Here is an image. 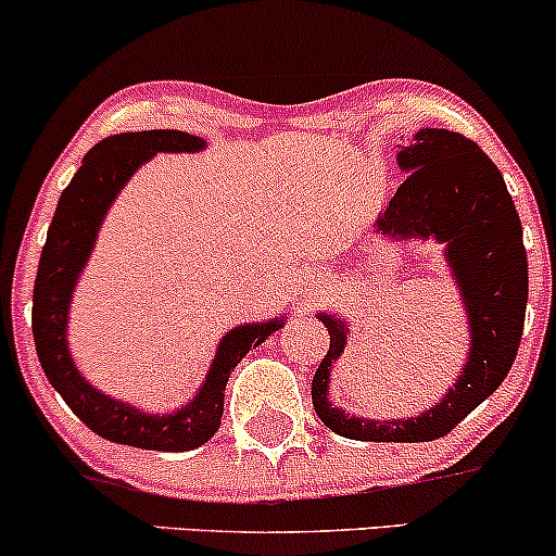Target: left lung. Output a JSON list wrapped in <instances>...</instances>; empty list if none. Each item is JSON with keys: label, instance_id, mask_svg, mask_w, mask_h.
Segmentation results:
<instances>
[{"label": "left lung", "instance_id": "8db88e82", "mask_svg": "<svg viewBox=\"0 0 556 556\" xmlns=\"http://www.w3.org/2000/svg\"><path fill=\"white\" fill-rule=\"evenodd\" d=\"M405 182L376 219L374 232L389 242L433 240L460 290L468 324V355L452 387L429 410L410 418H363L331 402V368L348 348L350 324L316 314L329 329V353L318 363L311 397L331 431L358 442H431L476 410L513 368L528 303V258L513 195L494 162L460 132L420 127L400 146Z\"/></svg>", "mask_w": 556, "mask_h": 556}]
</instances>
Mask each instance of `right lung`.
Returning a JSON list of instances; mask_svg holds the SVG:
<instances>
[{
    "instance_id": "obj_1",
    "label": "right lung",
    "mask_w": 556,
    "mask_h": 556,
    "mask_svg": "<svg viewBox=\"0 0 556 556\" xmlns=\"http://www.w3.org/2000/svg\"><path fill=\"white\" fill-rule=\"evenodd\" d=\"M206 146L203 138L182 130L119 132V136L101 140L83 156L80 169L75 172L73 182L62 190L52 225H49L34 285V342L38 363L49 384L70 405V410L93 433L114 444L185 452L208 442L219 431L229 374L245 358L248 350L269 340L287 321V316H274L266 321L238 324L225 331L214 350L206 379L198 387L193 400L167 413L140 410L130 402L96 389L78 371V363L70 353V303H73L75 287L91 258L99 229L104 225V216L110 214L114 198L123 193L127 180L149 159L162 151L198 154Z\"/></svg>"
}]
</instances>
